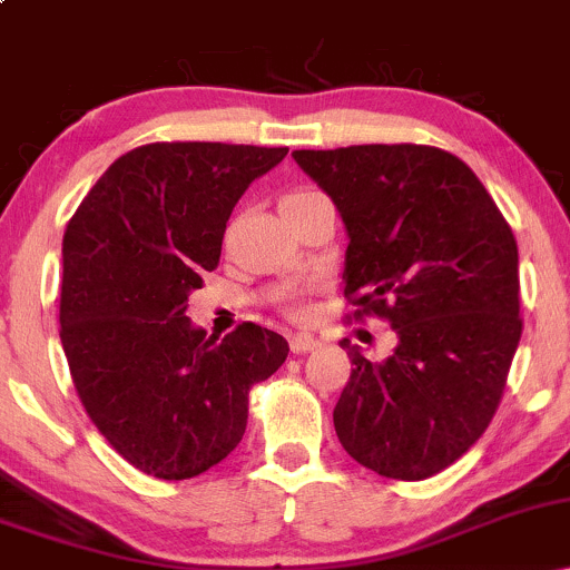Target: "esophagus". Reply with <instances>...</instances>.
I'll return each mask as SVG.
<instances>
[{
  "instance_id": "34e87169",
  "label": "esophagus",
  "mask_w": 570,
  "mask_h": 570,
  "mask_svg": "<svg viewBox=\"0 0 570 570\" xmlns=\"http://www.w3.org/2000/svg\"><path fill=\"white\" fill-rule=\"evenodd\" d=\"M318 340L313 337V335H307V332H299V335H294L292 337V351L294 353H307V351H313V348H318Z\"/></svg>"
}]
</instances>
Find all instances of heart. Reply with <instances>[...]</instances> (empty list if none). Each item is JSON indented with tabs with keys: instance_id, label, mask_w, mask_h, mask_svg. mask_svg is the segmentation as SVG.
Segmentation results:
<instances>
[{
	"instance_id": "b5f03b06",
	"label": "heart",
	"mask_w": 570,
	"mask_h": 570,
	"mask_svg": "<svg viewBox=\"0 0 570 570\" xmlns=\"http://www.w3.org/2000/svg\"><path fill=\"white\" fill-rule=\"evenodd\" d=\"M313 195H318V189H313V187H294V189H289V193L284 195V198H281V208H284V206H297V203L311 200ZM286 311H289L292 316H305L307 303H305L303 294H299V292L292 294L289 303H286Z\"/></svg>"
}]
</instances>
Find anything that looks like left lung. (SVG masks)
Returning a JSON list of instances; mask_svg holds the SVG:
<instances>
[{"instance_id": "left-lung-1", "label": "left lung", "mask_w": 570, "mask_h": 570, "mask_svg": "<svg viewBox=\"0 0 570 570\" xmlns=\"http://www.w3.org/2000/svg\"><path fill=\"white\" fill-rule=\"evenodd\" d=\"M348 227V318L377 316L399 345L353 364L337 440L391 480L440 474L485 434L522 335L517 240L472 168L429 144L294 149Z\"/></svg>"}]
</instances>
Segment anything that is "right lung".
Instances as JSON below:
<instances>
[{
	"instance_id": "right-lung-1",
	"label": "right lung",
	"mask_w": 570,
	"mask_h": 570,
	"mask_svg": "<svg viewBox=\"0 0 570 570\" xmlns=\"http://www.w3.org/2000/svg\"><path fill=\"white\" fill-rule=\"evenodd\" d=\"M286 147L153 141L120 155L63 233L61 345L104 440L139 472L189 480L244 440L248 391L286 362L278 332L222 340L187 318L235 203Z\"/></svg>"
}]
</instances>
